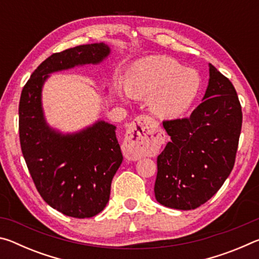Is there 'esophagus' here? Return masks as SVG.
<instances>
[{
	"label": "esophagus",
	"mask_w": 259,
	"mask_h": 259,
	"mask_svg": "<svg viewBox=\"0 0 259 259\" xmlns=\"http://www.w3.org/2000/svg\"><path fill=\"white\" fill-rule=\"evenodd\" d=\"M159 131L156 122L150 116H138L126 130L123 152L128 160L137 161L143 157L156 143Z\"/></svg>",
	"instance_id": "1"
}]
</instances>
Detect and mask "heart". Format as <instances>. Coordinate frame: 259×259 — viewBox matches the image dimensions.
<instances>
[{
	"mask_svg": "<svg viewBox=\"0 0 259 259\" xmlns=\"http://www.w3.org/2000/svg\"><path fill=\"white\" fill-rule=\"evenodd\" d=\"M201 87L200 74L168 56H148L128 67L124 85H117L122 99L147 98L148 108L162 120L183 116L194 103Z\"/></svg>",
	"mask_w": 259,
	"mask_h": 259,
	"instance_id": "1",
	"label": "heart"
}]
</instances>
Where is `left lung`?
<instances>
[{"mask_svg":"<svg viewBox=\"0 0 259 259\" xmlns=\"http://www.w3.org/2000/svg\"><path fill=\"white\" fill-rule=\"evenodd\" d=\"M241 125L242 112L233 84L209 64L202 103L187 119L163 122L171 140L157 156V202L191 210L211 199L233 169Z\"/></svg>","mask_w":259,"mask_h":259,"instance_id":"left-lung-1","label":"left lung"}]
</instances>
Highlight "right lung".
<instances>
[{"instance_id":"obj_1","label":"right lung","mask_w":259,"mask_h":259,"mask_svg":"<svg viewBox=\"0 0 259 259\" xmlns=\"http://www.w3.org/2000/svg\"><path fill=\"white\" fill-rule=\"evenodd\" d=\"M111 55L104 42L51 55L33 72L21 91L19 137L24 159L46 202L69 217L89 218L103 211L114 175L123 160L116 126L98 119L63 133L46 119L42 90L52 73L99 65Z\"/></svg>"}]
</instances>
